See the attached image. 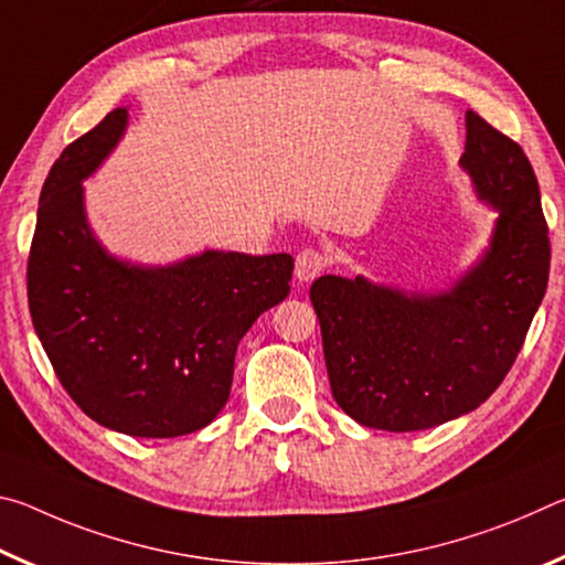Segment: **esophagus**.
<instances>
[{"mask_svg": "<svg viewBox=\"0 0 565 565\" xmlns=\"http://www.w3.org/2000/svg\"><path fill=\"white\" fill-rule=\"evenodd\" d=\"M327 269V256H323L321 252H317V248H303V252L296 254V279H299L301 284H309L317 279V276Z\"/></svg>", "mask_w": 565, "mask_h": 565, "instance_id": "1", "label": "esophagus"}]
</instances>
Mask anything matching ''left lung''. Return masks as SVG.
Masks as SVG:
<instances>
[{"instance_id":"8db88e82","label":"left lung","mask_w":565,"mask_h":565,"mask_svg":"<svg viewBox=\"0 0 565 565\" xmlns=\"http://www.w3.org/2000/svg\"><path fill=\"white\" fill-rule=\"evenodd\" d=\"M458 164L495 222L481 259L448 289L404 291L333 274L311 284L331 394L361 426L424 431L481 406L546 294L548 226L529 157L466 111Z\"/></svg>"}]
</instances>
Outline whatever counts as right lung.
<instances>
[{
  "label": "right lung",
  "instance_id": "right-lung-1",
  "mask_svg": "<svg viewBox=\"0 0 565 565\" xmlns=\"http://www.w3.org/2000/svg\"><path fill=\"white\" fill-rule=\"evenodd\" d=\"M117 107L62 151L36 212L26 294L36 337L66 394L111 431L174 438L228 401L238 341L291 291L289 254L206 248L167 266L109 254L84 206L89 179L124 137Z\"/></svg>",
  "mask_w": 565,
  "mask_h": 565
}]
</instances>
